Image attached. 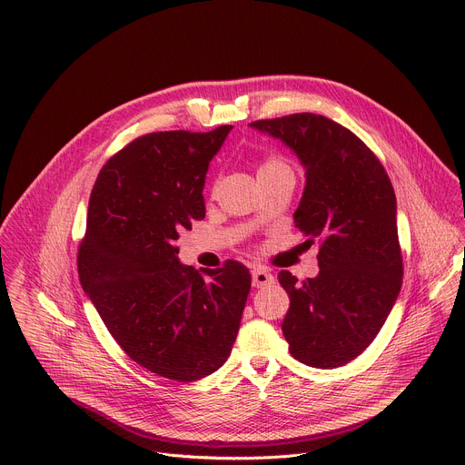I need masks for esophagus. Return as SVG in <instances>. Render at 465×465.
Listing matches in <instances>:
<instances>
[{
  "label": "esophagus",
  "mask_w": 465,
  "mask_h": 465,
  "mask_svg": "<svg viewBox=\"0 0 465 465\" xmlns=\"http://www.w3.org/2000/svg\"><path fill=\"white\" fill-rule=\"evenodd\" d=\"M272 282H274V276H272L271 272L264 271V269H253V271H252V285H253L255 289L267 287V285H271Z\"/></svg>",
  "instance_id": "obj_1"
}]
</instances>
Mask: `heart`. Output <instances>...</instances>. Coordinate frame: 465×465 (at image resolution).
Returning <instances> with one entry per match:
<instances>
[{
    "mask_svg": "<svg viewBox=\"0 0 465 465\" xmlns=\"http://www.w3.org/2000/svg\"><path fill=\"white\" fill-rule=\"evenodd\" d=\"M280 169H289V165H287L283 160H280V158H269V160H264V162L261 163L259 174L271 173V171H280Z\"/></svg>",
    "mask_w": 465,
    "mask_h": 465,
    "instance_id": "heart-1",
    "label": "heart"
}]
</instances>
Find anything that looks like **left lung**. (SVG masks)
I'll use <instances>...</instances> for the list:
<instances>
[{
  "mask_svg": "<svg viewBox=\"0 0 465 465\" xmlns=\"http://www.w3.org/2000/svg\"><path fill=\"white\" fill-rule=\"evenodd\" d=\"M250 126L300 160L305 189L294 224L305 242H322L314 278L278 274L291 298L282 323L289 351L312 368L344 366L373 342L401 291L393 187L353 132L323 115L292 114Z\"/></svg>",
  "mask_w": 465,
  "mask_h": 465,
  "instance_id": "obj_1",
  "label": "left lung"
}]
</instances>
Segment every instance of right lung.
I'll return each instance as SVG.
<instances>
[{
  "label": "right lung",
  "mask_w": 465,
  "mask_h": 465,
  "mask_svg": "<svg viewBox=\"0 0 465 465\" xmlns=\"http://www.w3.org/2000/svg\"><path fill=\"white\" fill-rule=\"evenodd\" d=\"M230 130L142 136L106 162L90 194L81 285L123 351L178 382L226 362L250 292L244 264L228 261L203 278L174 246L206 217V173Z\"/></svg>",
  "instance_id": "add662e5"
}]
</instances>
